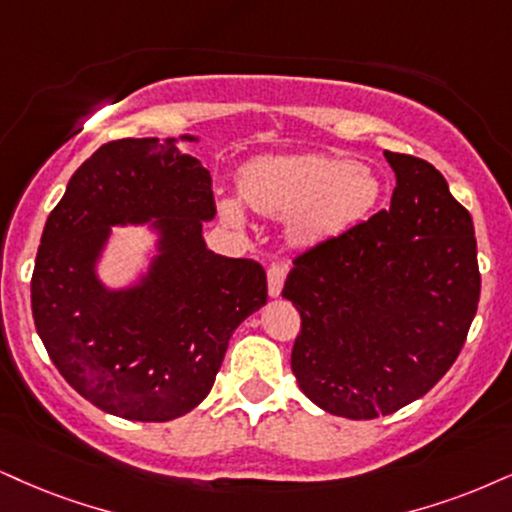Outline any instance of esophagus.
<instances>
[{"instance_id":"34e87169","label":"esophagus","mask_w":512,"mask_h":512,"mask_svg":"<svg viewBox=\"0 0 512 512\" xmlns=\"http://www.w3.org/2000/svg\"><path fill=\"white\" fill-rule=\"evenodd\" d=\"M285 277H287L285 263H273V266L268 268V294L270 296H280L282 285H285Z\"/></svg>"}]
</instances>
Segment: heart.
Instances as JSON below:
<instances>
[{
  "instance_id": "obj_1",
  "label": "heart",
  "mask_w": 512,
  "mask_h": 512,
  "mask_svg": "<svg viewBox=\"0 0 512 512\" xmlns=\"http://www.w3.org/2000/svg\"><path fill=\"white\" fill-rule=\"evenodd\" d=\"M239 194L254 211L292 216L296 242L315 244L358 223L375 204L377 178L361 163L330 156H266L239 173ZM227 220L239 223L235 201H223Z\"/></svg>"
}]
</instances>
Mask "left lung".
<instances>
[{
  "label": "left lung",
  "mask_w": 512,
  "mask_h": 512,
  "mask_svg": "<svg viewBox=\"0 0 512 512\" xmlns=\"http://www.w3.org/2000/svg\"><path fill=\"white\" fill-rule=\"evenodd\" d=\"M389 208L294 258L282 296L301 315L292 370L315 406L349 420L396 413L456 363L479 304L468 208L418 156L384 151Z\"/></svg>",
  "instance_id": "8db88e82"
}]
</instances>
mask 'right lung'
<instances>
[{"label":"right lung","mask_w":512,"mask_h":512,"mask_svg":"<svg viewBox=\"0 0 512 512\" xmlns=\"http://www.w3.org/2000/svg\"><path fill=\"white\" fill-rule=\"evenodd\" d=\"M213 216L211 173L159 137L102 144L49 213L30 280L35 327L63 380L104 413H189L216 382L232 332L268 301L261 263L206 249L201 225ZM151 217L162 254L142 286L111 293L93 275L110 225Z\"/></svg>","instance_id":"add662e5"}]
</instances>
